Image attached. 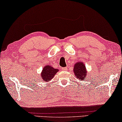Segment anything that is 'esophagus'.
Listing matches in <instances>:
<instances>
[{
	"label": "esophagus",
	"instance_id": "1",
	"mask_svg": "<svg viewBox=\"0 0 122 122\" xmlns=\"http://www.w3.org/2000/svg\"><path fill=\"white\" fill-rule=\"evenodd\" d=\"M63 71H66V70H67V67H64V68H63Z\"/></svg>",
	"mask_w": 122,
	"mask_h": 122
}]
</instances>
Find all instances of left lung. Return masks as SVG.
Listing matches in <instances>:
<instances>
[{"instance_id":"1","label":"left lung","mask_w":122,"mask_h":122,"mask_svg":"<svg viewBox=\"0 0 122 122\" xmlns=\"http://www.w3.org/2000/svg\"><path fill=\"white\" fill-rule=\"evenodd\" d=\"M76 78L79 81L85 80V78L87 76V71L86 69L85 65L82 61H78L74 65L73 70Z\"/></svg>"}]
</instances>
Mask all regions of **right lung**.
<instances>
[{
    "mask_svg": "<svg viewBox=\"0 0 122 122\" xmlns=\"http://www.w3.org/2000/svg\"><path fill=\"white\" fill-rule=\"evenodd\" d=\"M58 71L59 70L55 69L51 65H46L43 67V70L41 72V79L44 81H50Z\"/></svg>",
    "mask_w": 122,
    "mask_h": 122,
    "instance_id": "add662e5",
    "label": "right lung"
}]
</instances>
